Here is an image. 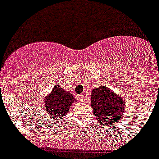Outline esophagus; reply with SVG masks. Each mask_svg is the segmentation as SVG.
I'll use <instances>...</instances> for the list:
<instances>
[{
  "instance_id": "esophagus-1",
  "label": "esophagus",
  "mask_w": 159,
  "mask_h": 159,
  "mask_svg": "<svg viewBox=\"0 0 159 159\" xmlns=\"http://www.w3.org/2000/svg\"><path fill=\"white\" fill-rule=\"evenodd\" d=\"M78 100H80V101H81V102H83L84 101V96H83V95H79V96H78Z\"/></svg>"
}]
</instances>
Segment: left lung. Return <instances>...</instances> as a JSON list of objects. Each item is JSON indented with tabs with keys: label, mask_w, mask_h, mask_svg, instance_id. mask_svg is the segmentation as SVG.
<instances>
[{
	"label": "left lung",
	"mask_w": 159,
	"mask_h": 159,
	"mask_svg": "<svg viewBox=\"0 0 159 159\" xmlns=\"http://www.w3.org/2000/svg\"><path fill=\"white\" fill-rule=\"evenodd\" d=\"M91 106L96 119L102 125L111 126L115 121L121 119L125 114V103L121 96L102 85L92 91Z\"/></svg>",
	"instance_id": "obj_1"
}]
</instances>
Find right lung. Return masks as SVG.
I'll list each match as a JSON object with an SVG mask.
<instances>
[{"mask_svg": "<svg viewBox=\"0 0 159 159\" xmlns=\"http://www.w3.org/2000/svg\"><path fill=\"white\" fill-rule=\"evenodd\" d=\"M75 102L77 101L73 95L63 89L61 84H58L46 96L44 104L47 113L58 120L67 115L70 107Z\"/></svg>", "mask_w": 159, "mask_h": 159, "instance_id": "right-lung-1", "label": "right lung"}]
</instances>
